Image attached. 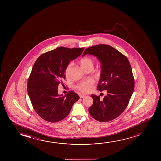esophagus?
Returning <instances> with one entry per match:
<instances>
[{
	"label": "esophagus",
	"mask_w": 161,
	"mask_h": 161,
	"mask_svg": "<svg viewBox=\"0 0 161 161\" xmlns=\"http://www.w3.org/2000/svg\"><path fill=\"white\" fill-rule=\"evenodd\" d=\"M80 97L81 98H84V97H85L86 96L85 95H83V94H80V95H79Z\"/></svg>",
	"instance_id": "obj_1"
}]
</instances>
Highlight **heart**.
I'll return each instance as SVG.
<instances>
[{
  "mask_svg": "<svg viewBox=\"0 0 161 161\" xmlns=\"http://www.w3.org/2000/svg\"><path fill=\"white\" fill-rule=\"evenodd\" d=\"M79 64L82 68L84 70H87L88 69L92 70L94 67V61L90 57H84L80 60ZM72 66L71 63H69L66 65L65 69V75L66 77H68L69 73L70 71L71 68ZM94 85V81L92 80H87L86 81L81 82L75 85L74 87L77 90L84 93H87L90 92L92 89L93 86Z\"/></svg>",
  "mask_w": 161,
  "mask_h": 161,
  "instance_id": "heart-1",
  "label": "heart"
}]
</instances>
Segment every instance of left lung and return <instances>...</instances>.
Listing matches in <instances>:
<instances>
[{"label":"left lung","mask_w":161,"mask_h":161,"mask_svg":"<svg viewBox=\"0 0 161 161\" xmlns=\"http://www.w3.org/2000/svg\"><path fill=\"white\" fill-rule=\"evenodd\" d=\"M96 56L101 64L97 89L106 90L103 100L92 95L93 103L88 108L91 117L97 121L108 122L119 117L128 106L134 91V78L127 57L112 47L98 44L87 48L82 56Z\"/></svg>","instance_id":"left-lung-1"}]
</instances>
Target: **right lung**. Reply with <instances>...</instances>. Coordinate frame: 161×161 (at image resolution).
Masks as SVG:
<instances>
[{
  "label": "right lung",
  "mask_w": 161,
  "mask_h": 161,
  "mask_svg": "<svg viewBox=\"0 0 161 161\" xmlns=\"http://www.w3.org/2000/svg\"><path fill=\"white\" fill-rule=\"evenodd\" d=\"M84 48L59 47L42 54L33 65L27 92L33 109L46 121L54 123L64 119L79 99L72 91L64 96L58 95V87L63 85L66 65L81 55Z\"/></svg>",
  "instance_id": "right-lung-1"
}]
</instances>
